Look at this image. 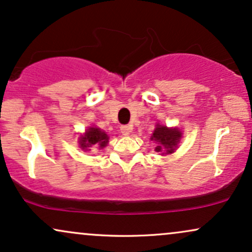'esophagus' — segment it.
Returning <instances> with one entry per match:
<instances>
[{
  "label": "esophagus",
  "instance_id": "34e87169",
  "mask_svg": "<svg viewBox=\"0 0 252 252\" xmlns=\"http://www.w3.org/2000/svg\"><path fill=\"white\" fill-rule=\"evenodd\" d=\"M131 131H132V126H121V132H122L123 135L128 136V135H130V132H131Z\"/></svg>",
  "mask_w": 252,
  "mask_h": 252
}]
</instances>
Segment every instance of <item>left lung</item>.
I'll list each match as a JSON object with an SVG mask.
<instances>
[{
  "label": "left lung",
  "mask_w": 252,
  "mask_h": 252,
  "mask_svg": "<svg viewBox=\"0 0 252 252\" xmlns=\"http://www.w3.org/2000/svg\"><path fill=\"white\" fill-rule=\"evenodd\" d=\"M182 132L178 128H167L166 126L158 124L150 140L155 141V152L163 154H172L180 143Z\"/></svg>",
  "instance_id": "obj_1"
}]
</instances>
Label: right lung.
<instances>
[{
	"label": "right lung",
	"instance_id": "add662e5",
	"mask_svg": "<svg viewBox=\"0 0 252 252\" xmlns=\"http://www.w3.org/2000/svg\"><path fill=\"white\" fill-rule=\"evenodd\" d=\"M109 142V137L105 131L100 130L97 126H90L86 130L85 134L79 137V146L83 150H91L90 148L92 147H99V148H104Z\"/></svg>",
	"mask_w": 252,
	"mask_h": 252
}]
</instances>
